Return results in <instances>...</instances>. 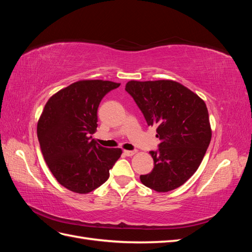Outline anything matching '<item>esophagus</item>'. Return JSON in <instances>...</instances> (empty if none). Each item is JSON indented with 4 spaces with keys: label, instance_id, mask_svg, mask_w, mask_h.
<instances>
[{
    "label": "esophagus",
    "instance_id": "1",
    "mask_svg": "<svg viewBox=\"0 0 252 252\" xmlns=\"http://www.w3.org/2000/svg\"><path fill=\"white\" fill-rule=\"evenodd\" d=\"M124 154L127 156V157H131L133 155L136 154L135 150H124Z\"/></svg>",
    "mask_w": 252,
    "mask_h": 252
}]
</instances>
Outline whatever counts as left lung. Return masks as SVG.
<instances>
[{"label":"left lung","instance_id":"1","mask_svg":"<svg viewBox=\"0 0 252 252\" xmlns=\"http://www.w3.org/2000/svg\"><path fill=\"white\" fill-rule=\"evenodd\" d=\"M125 90L161 140L158 149L149 152L154 169L142 174L141 182L158 192L180 187L199 168L211 140L205 102L171 80L129 81Z\"/></svg>","mask_w":252,"mask_h":252}]
</instances>
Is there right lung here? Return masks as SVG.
Instances as JSON below:
<instances>
[{
    "mask_svg": "<svg viewBox=\"0 0 252 252\" xmlns=\"http://www.w3.org/2000/svg\"><path fill=\"white\" fill-rule=\"evenodd\" d=\"M120 83L83 80L61 89L44 107L37 139L45 162L61 185L88 193L108 180L121 148L102 147L93 139L102 98Z\"/></svg>",
    "mask_w": 252,
    "mask_h": 252,
    "instance_id": "obj_1",
    "label": "right lung"
}]
</instances>
